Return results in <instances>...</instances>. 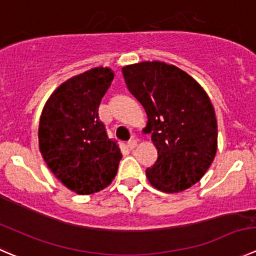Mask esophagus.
Returning a JSON list of instances; mask_svg holds the SVG:
<instances>
[{"mask_svg":"<svg viewBox=\"0 0 256 256\" xmlns=\"http://www.w3.org/2000/svg\"><path fill=\"white\" fill-rule=\"evenodd\" d=\"M136 146V139H130V140L128 142V148L129 149H134Z\"/></svg>","mask_w":256,"mask_h":256,"instance_id":"obj_1","label":"esophagus"}]
</instances>
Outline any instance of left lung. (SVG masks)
I'll return each mask as SVG.
<instances>
[{"instance_id": "8db88e82", "label": "left lung", "mask_w": 256, "mask_h": 256, "mask_svg": "<svg viewBox=\"0 0 256 256\" xmlns=\"http://www.w3.org/2000/svg\"><path fill=\"white\" fill-rule=\"evenodd\" d=\"M132 94L146 110L144 128L158 158L146 170L149 183L179 193L198 183L218 150L216 117L210 98L192 76L173 64L144 60L122 68Z\"/></svg>"}]
</instances>
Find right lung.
Here are the masks:
<instances>
[{"instance_id": "1", "label": "right lung", "mask_w": 256, "mask_h": 256, "mask_svg": "<svg viewBox=\"0 0 256 256\" xmlns=\"http://www.w3.org/2000/svg\"><path fill=\"white\" fill-rule=\"evenodd\" d=\"M113 78L110 67L73 76L53 90L40 118L38 144L46 164L63 186L80 196L107 188L122 158L98 117Z\"/></svg>"}]
</instances>
